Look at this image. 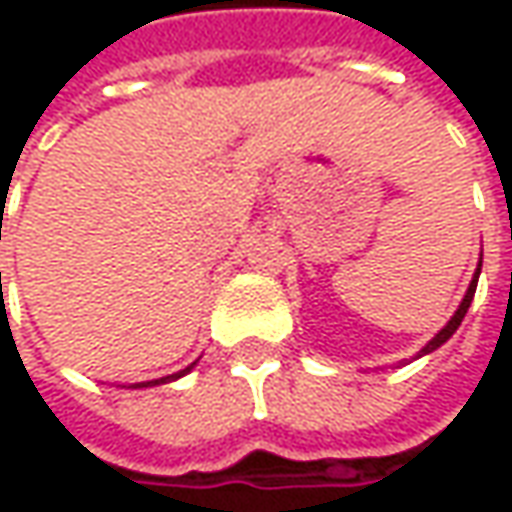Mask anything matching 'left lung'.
Segmentation results:
<instances>
[{
  "label": "left lung",
  "instance_id": "1",
  "mask_svg": "<svg viewBox=\"0 0 512 512\" xmlns=\"http://www.w3.org/2000/svg\"><path fill=\"white\" fill-rule=\"evenodd\" d=\"M479 273H482V265H479L476 276H473V282H470V287H467V293H464L462 305H459V310H456V316H453V319H450V322H447V325H444L442 330H439V333H436V336L430 339V342L424 344L419 356H424V353H433L436 347H442V344L447 342V339H450V336H453L456 330H459V325H462V319H464V313H467V307H470V302H473V293H476V282H479Z\"/></svg>",
  "mask_w": 512,
  "mask_h": 512
}]
</instances>
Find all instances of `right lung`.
<instances>
[{
  "label": "right lung",
  "instance_id": "add662e5",
  "mask_svg": "<svg viewBox=\"0 0 512 512\" xmlns=\"http://www.w3.org/2000/svg\"><path fill=\"white\" fill-rule=\"evenodd\" d=\"M190 370V367H187ZM187 370H182V373H176V376H165V379H156V382H148V384H165V382H173V379H179V376H185ZM148 384H142V387H148Z\"/></svg>",
  "mask_w": 512,
  "mask_h": 512
}]
</instances>
